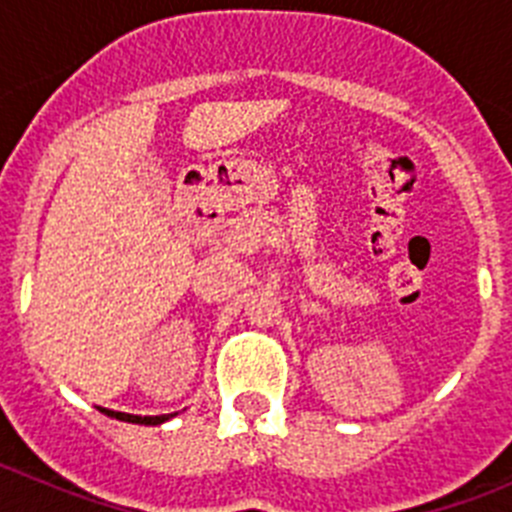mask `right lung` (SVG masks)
Returning <instances> with one entry per match:
<instances>
[{
    "label": "right lung",
    "mask_w": 512,
    "mask_h": 512,
    "mask_svg": "<svg viewBox=\"0 0 512 512\" xmlns=\"http://www.w3.org/2000/svg\"><path fill=\"white\" fill-rule=\"evenodd\" d=\"M104 415H110V418L125 420V423H138V425H161L164 420H169L171 415H130V413H115V410L99 408Z\"/></svg>",
    "instance_id": "obj_1"
}]
</instances>
